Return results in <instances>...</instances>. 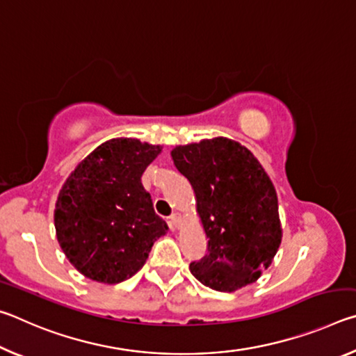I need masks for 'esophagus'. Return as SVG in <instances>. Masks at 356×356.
<instances>
[{
	"label": "esophagus",
	"mask_w": 356,
	"mask_h": 356,
	"mask_svg": "<svg viewBox=\"0 0 356 356\" xmlns=\"http://www.w3.org/2000/svg\"><path fill=\"white\" fill-rule=\"evenodd\" d=\"M180 221H182V216H180V213H172L171 215V225L174 227H179L180 226Z\"/></svg>",
	"instance_id": "obj_1"
}]
</instances>
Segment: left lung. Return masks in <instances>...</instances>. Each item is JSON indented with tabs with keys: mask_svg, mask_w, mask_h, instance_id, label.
I'll return each instance as SVG.
<instances>
[{
	"mask_svg": "<svg viewBox=\"0 0 356 356\" xmlns=\"http://www.w3.org/2000/svg\"><path fill=\"white\" fill-rule=\"evenodd\" d=\"M171 156L195 190L209 238L207 254L190 264L193 276L220 292L254 282L282 237L278 196L262 165L227 138L177 146Z\"/></svg>",
	"mask_w": 356,
	"mask_h": 356,
	"instance_id": "8db88e82",
	"label": "left lung"
}]
</instances>
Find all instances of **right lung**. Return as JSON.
I'll list each match as a JSON object with an SVG mask.
<instances>
[{"label":"right lung","mask_w":356,"mask_h":356,"mask_svg":"<svg viewBox=\"0 0 356 356\" xmlns=\"http://www.w3.org/2000/svg\"><path fill=\"white\" fill-rule=\"evenodd\" d=\"M160 152V146L116 138L94 149L65 180L55 209L56 237L86 278L105 284L130 278L168 232L141 184Z\"/></svg>","instance_id":"right-lung-1"}]
</instances>
